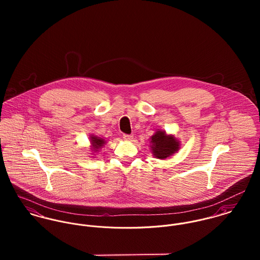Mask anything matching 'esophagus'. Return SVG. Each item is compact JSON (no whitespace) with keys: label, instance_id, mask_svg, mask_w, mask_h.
<instances>
[{"label":"esophagus","instance_id":"esophagus-1","mask_svg":"<svg viewBox=\"0 0 260 260\" xmlns=\"http://www.w3.org/2000/svg\"><path fill=\"white\" fill-rule=\"evenodd\" d=\"M123 139L126 140V141H131L133 139V135H131V134H124L123 135Z\"/></svg>","mask_w":260,"mask_h":260}]
</instances>
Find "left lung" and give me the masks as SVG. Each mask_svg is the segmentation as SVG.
Masks as SVG:
<instances>
[{
  "label": "left lung",
  "mask_w": 260,
  "mask_h": 260,
  "mask_svg": "<svg viewBox=\"0 0 260 260\" xmlns=\"http://www.w3.org/2000/svg\"><path fill=\"white\" fill-rule=\"evenodd\" d=\"M152 152L155 157L165 159L179 149V142L173 136H167L163 131H157L151 138Z\"/></svg>",
  "instance_id": "1"
}]
</instances>
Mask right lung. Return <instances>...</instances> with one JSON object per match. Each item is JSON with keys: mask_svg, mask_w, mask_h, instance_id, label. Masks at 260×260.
<instances>
[{"mask_svg": "<svg viewBox=\"0 0 260 260\" xmlns=\"http://www.w3.org/2000/svg\"><path fill=\"white\" fill-rule=\"evenodd\" d=\"M91 142H92V145H93V150L94 152L98 151V149L103 146V144L105 143V141L102 139V138H99V137H96V136H93L91 137Z\"/></svg>", "mask_w": 260, "mask_h": 260, "instance_id": "right-lung-1", "label": "right lung"}]
</instances>
